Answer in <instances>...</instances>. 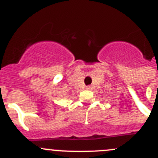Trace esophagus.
I'll list each match as a JSON object with an SVG mask.
<instances>
[{
    "label": "esophagus",
    "instance_id": "esophagus-1",
    "mask_svg": "<svg viewBox=\"0 0 158 158\" xmlns=\"http://www.w3.org/2000/svg\"><path fill=\"white\" fill-rule=\"evenodd\" d=\"M86 89H91V86H87V87H86Z\"/></svg>",
    "mask_w": 158,
    "mask_h": 158
}]
</instances>
